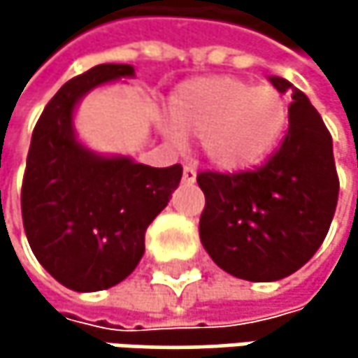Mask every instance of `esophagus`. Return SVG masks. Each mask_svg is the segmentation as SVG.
Wrapping results in <instances>:
<instances>
[{"mask_svg":"<svg viewBox=\"0 0 358 358\" xmlns=\"http://www.w3.org/2000/svg\"><path fill=\"white\" fill-rule=\"evenodd\" d=\"M182 180H184L186 184H192V182L196 180V172H194L192 166H184V170H182Z\"/></svg>","mask_w":358,"mask_h":358,"instance_id":"34e87169","label":"esophagus"}]
</instances>
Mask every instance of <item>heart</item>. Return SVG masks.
I'll list each match as a JSON object with an SVG mask.
<instances>
[{
	"mask_svg": "<svg viewBox=\"0 0 358 358\" xmlns=\"http://www.w3.org/2000/svg\"><path fill=\"white\" fill-rule=\"evenodd\" d=\"M176 134L203 141L207 162L224 172L261 164L282 141L290 109L286 97L236 76H203L182 83L168 103Z\"/></svg>",
	"mask_w": 358,
	"mask_h": 358,
	"instance_id": "b5f03b06",
	"label": "heart"
}]
</instances>
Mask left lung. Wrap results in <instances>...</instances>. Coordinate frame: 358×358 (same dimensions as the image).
Returning a JSON list of instances; mask_svg holds the SVG:
<instances>
[{
  "label": "left lung",
  "mask_w": 358,
  "mask_h": 358,
  "mask_svg": "<svg viewBox=\"0 0 358 358\" xmlns=\"http://www.w3.org/2000/svg\"><path fill=\"white\" fill-rule=\"evenodd\" d=\"M269 83L280 93L292 91L280 149L250 172L196 176L205 192L201 243L224 271L249 282L282 280L315 255L340 190L322 115L286 78L269 76Z\"/></svg>",
  "instance_id": "left-lung-1"
}]
</instances>
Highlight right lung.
<instances>
[{"instance_id": "1", "label": "right lung", "mask_w": 358, "mask_h": 358, "mask_svg": "<svg viewBox=\"0 0 358 358\" xmlns=\"http://www.w3.org/2000/svg\"><path fill=\"white\" fill-rule=\"evenodd\" d=\"M134 78L130 64H99L68 80L43 109L22 182V222L38 263L66 288L106 290L126 280L145 252L149 224L170 203L182 168H151L103 155L78 141L83 97Z\"/></svg>"}]
</instances>
